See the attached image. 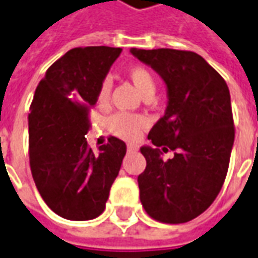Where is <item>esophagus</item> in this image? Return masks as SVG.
<instances>
[{
	"label": "esophagus",
	"mask_w": 258,
	"mask_h": 258,
	"mask_svg": "<svg viewBox=\"0 0 258 258\" xmlns=\"http://www.w3.org/2000/svg\"><path fill=\"white\" fill-rule=\"evenodd\" d=\"M127 151H128V152H137V151H138V148H137V145L128 144V145H127Z\"/></svg>",
	"instance_id": "obj_1"
}]
</instances>
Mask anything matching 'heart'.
I'll list each match as a JSON object with an SVG mask.
<instances>
[{
  "label": "heart",
  "instance_id": "b5f03b06",
  "mask_svg": "<svg viewBox=\"0 0 258 258\" xmlns=\"http://www.w3.org/2000/svg\"><path fill=\"white\" fill-rule=\"evenodd\" d=\"M128 78L134 84L135 89L140 92L142 98L147 95H154L155 93V79L152 74L148 71L145 67L134 66L127 71ZM111 84L109 79H103L99 86L98 91V103L106 104L110 98ZM147 125V121L140 116L134 114H127V113H117L111 116L107 121V127L111 133L123 140L127 141H134L141 134L142 128Z\"/></svg>",
  "mask_w": 258,
  "mask_h": 258
}]
</instances>
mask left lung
Instances as JSON below:
<instances>
[{"instance_id": "obj_1", "label": "left lung", "mask_w": 258, "mask_h": 258, "mask_svg": "<svg viewBox=\"0 0 258 258\" xmlns=\"http://www.w3.org/2000/svg\"><path fill=\"white\" fill-rule=\"evenodd\" d=\"M130 51L159 74L167 89L165 116L148 134L156 148H141L147 159L138 176L142 207L159 222H188L214 203L228 173L235 141L229 88L197 53ZM159 146L175 156L163 161Z\"/></svg>"}]
</instances>
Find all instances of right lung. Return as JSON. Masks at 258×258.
I'll return each instance as SVG.
<instances>
[{
    "instance_id": "right-lung-1",
    "label": "right lung",
    "mask_w": 258,
    "mask_h": 258,
    "mask_svg": "<svg viewBox=\"0 0 258 258\" xmlns=\"http://www.w3.org/2000/svg\"><path fill=\"white\" fill-rule=\"evenodd\" d=\"M121 48L67 51L36 88L29 114V160L44 203L70 221H89L106 208L127 147L110 137L95 154L88 147L89 110Z\"/></svg>"
}]
</instances>
